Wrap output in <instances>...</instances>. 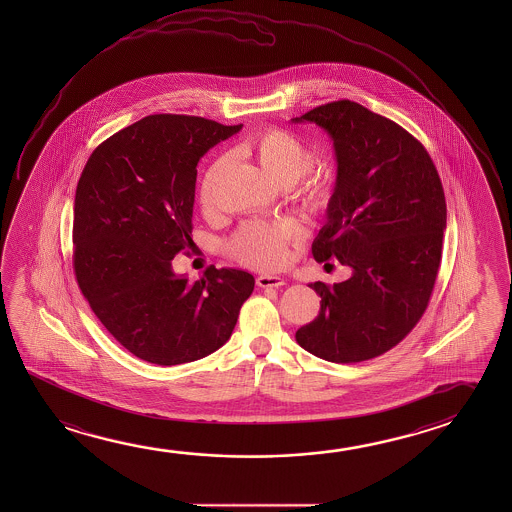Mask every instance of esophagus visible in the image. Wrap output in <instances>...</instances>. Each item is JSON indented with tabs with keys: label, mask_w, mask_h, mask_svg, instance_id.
<instances>
[{
	"label": "esophagus",
	"mask_w": 512,
	"mask_h": 512,
	"mask_svg": "<svg viewBox=\"0 0 512 512\" xmlns=\"http://www.w3.org/2000/svg\"><path fill=\"white\" fill-rule=\"evenodd\" d=\"M284 284V278L277 277V275H260V277L257 278V285H259V287H280V285Z\"/></svg>",
	"instance_id": "1"
}]
</instances>
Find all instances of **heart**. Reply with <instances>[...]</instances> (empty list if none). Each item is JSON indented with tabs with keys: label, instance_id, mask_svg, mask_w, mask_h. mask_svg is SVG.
<instances>
[{
	"label": "heart",
	"instance_id": "heart-1",
	"mask_svg": "<svg viewBox=\"0 0 512 512\" xmlns=\"http://www.w3.org/2000/svg\"><path fill=\"white\" fill-rule=\"evenodd\" d=\"M243 151L259 162L266 175L280 185L293 187L314 166V151L298 135L268 128L253 135L243 144ZM227 164V157H219L203 173L198 185V203L205 214L216 209V187L219 176ZM334 196V185L323 178L307 180L298 189V198L307 209L323 212L328 209ZM302 237V230L294 223H246L235 232L228 243V250L235 259L248 266L260 269H275L284 266L289 259V246Z\"/></svg>",
	"mask_w": 512,
	"mask_h": 512
}]
</instances>
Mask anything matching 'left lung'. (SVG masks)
Masks as SVG:
<instances>
[{
	"mask_svg": "<svg viewBox=\"0 0 512 512\" xmlns=\"http://www.w3.org/2000/svg\"><path fill=\"white\" fill-rule=\"evenodd\" d=\"M293 121L321 126L336 150L334 196L312 255L352 268L339 284H310L321 309L296 341L328 362L368 361L400 343L427 309L446 228L443 184L416 137L355 101Z\"/></svg>",
	"mask_w": 512,
	"mask_h": 512,
	"instance_id": "obj_1",
	"label": "left lung"
}]
</instances>
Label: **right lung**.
I'll return each instance as SVG.
<instances>
[{
    "instance_id": "right-lung-1",
    "label": "right lung",
    "mask_w": 512,
    "mask_h": 512,
    "mask_svg": "<svg viewBox=\"0 0 512 512\" xmlns=\"http://www.w3.org/2000/svg\"><path fill=\"white\" fill-rule=\"evenodd\" d=\"M243 125L155 114L93 151L76 185L73 268L101 325L135 357L159 366L198 361L227 343L255 278L209 268L176 275L193 248L196 166Z\"/></svg>"
}]
</instances>
